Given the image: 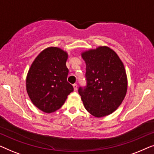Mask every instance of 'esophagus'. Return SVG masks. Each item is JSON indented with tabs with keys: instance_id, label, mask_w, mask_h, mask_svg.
<instances>
[{
	"instance_id": "esophagus-1",
	"label": "esophagus",
	"mask_w": 154,
	"mask_h": 154,
	"mask_svg": "<svg viewBox=\"0 0 154 154\" xmlns=\"http://www.w3.org/2000/svg\"><path fill=\"white\" fill-rule=\"evenodd\" d=\"M73 90H74V91H76L77 88H78V85H77V84H76V83L73 84Z\"/></svg>"
}]
</instances>
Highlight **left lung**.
Instances as JSON below:
<instances>
[{
  "mask_svg": "<svg viewBox=\"0 0 154 154\" xmlns=\"http://www.w3.org/2000/svg\"><path fill=\"white\" fill-rule=\"evenodd\" d=\"M86 64L87 86L80 88L83 105L97 118L106 116L119 108L128 90L125 66L114 50L100 45L81 52Z\"/></svg>",
  "mask_w": 154,
  "mask_h": 154,
  "instance_id": "8db88e82",
  "label": "left lung"
}]
</instances>
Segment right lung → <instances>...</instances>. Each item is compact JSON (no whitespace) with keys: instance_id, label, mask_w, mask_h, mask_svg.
<instances>
[{"instance_id":"obj_1","label":"right lung","mask_w":154,"mask_h":154,"mask_svg":"<svg viewBox=\"0 0 154 154\" xmlns=\"http://www.w3.org/2000/svg\"><path fill=\"white\" fill-rule=\"evenodd\" d=\"M67 59L68 53L62 48H47L35 58L27 73L26 87L29 98L46 113L60 109L73 90L67 82Z\"/></svg>"}]
</instances>
